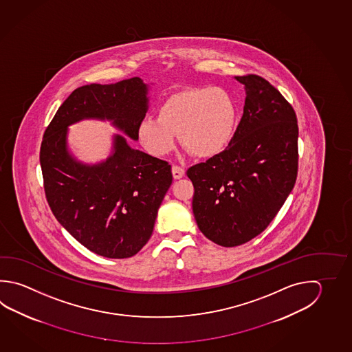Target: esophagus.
Wrapping results in <instances>:
<instances>
[{
    "instance_id": "esophagus-1",
    "label": "esophagus",
    "mask_w": 352,
    "mask_h": 352,
    "mask_svg": "<svg viewBox=\"0 0 352 352\" xmlns=\"http://www.w3.org/2000/svg\"><path fill=\"white\" fill-rule=\"evenodd\" d=\"M173 176L175 179H182L185 176V170L182 167L177 166V165H173Z\"/></svg>"
}]
</instances>
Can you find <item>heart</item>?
I'll return each instance as SVG.
<instances>
[{
  "instance_id": "1",
  "label": "heart",
  "mask_w": 352,
  "mask_h": 352,
  "mask_svg": "<svg viewBox=\"0 0 352 352\" xmlns=\"http://www.w3.org/2000/svg\"><path fill=\"white\" fill-rule=\"evenodd\" d=\"M238 108L222 88H187L167 96L157 110L138 125V139L147 153L165 156L175 135L197 157H213L230 145L236 133Z\"/></svg>"
}]
</instances>
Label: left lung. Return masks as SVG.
<instances>
[{
  "label": "left lung",
  "instance_id": "left-lung-1",
  "mask_svg": "<svg viewBox=\"0 0 352 352\" xmlns=\"http://www.w3.org/2000/svg\"><path fill=\"white\" fill-rule=\"evenodd\" d=\"M244 85L243 116L230 145L187 170L199 230L222 247L261 234L293 190L299 129L294 109L268 80L234 77Z\"/></svg>",
  "mask_w": 352,
  "mask_h": 352
}]
</instances>
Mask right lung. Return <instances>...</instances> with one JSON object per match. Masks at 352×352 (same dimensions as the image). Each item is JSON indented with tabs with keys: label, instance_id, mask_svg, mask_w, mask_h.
Here are the masks:
<instances>
[{
	"label": "right lung",
	"instance_id": "obj_1",
	"mask_svg": "<svg viewBox=\"0 0 352 352\" xmlns=\"http://www.w3.org/2000/svg\"><path fill=\"white\" fill-rule=\"evenodd\" d=\"M148 85L139 77L74 90L59 107L41 145L45 197L54 217L85 248L105 258L133 256L153 234L157 211L173 184L171 165L113 136L111 153L84 164L68 148V126L108 120L138 140L148 109Z\"/></svg>",
	"mask_w": 352,
	"mask_h": 352
}]
</instances>
